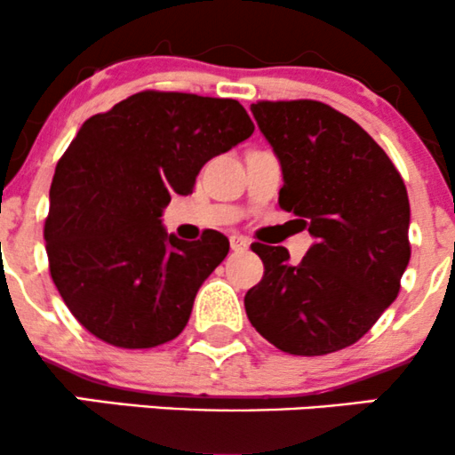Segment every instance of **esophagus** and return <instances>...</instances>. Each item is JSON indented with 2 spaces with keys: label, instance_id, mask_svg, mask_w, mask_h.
I'll return each mask as SVG.
<instances>
[{
  "label": "esophagus",
  "instance_id": "34e87169",
  "mask_svg": "<svg viewBox=\"0 0 455 455\" xmlns=\"http://www.w3.org/2000/svg\"><path fill=\"white\" fill-rule=\"evenodd\" d=\"M228 242H231V250H235V252H245L250 248V239L243 237V235L235 233L228 237Z\"/></svg>",
  "mask_w": 455,
  "mask_h": 455
}]
</instances>
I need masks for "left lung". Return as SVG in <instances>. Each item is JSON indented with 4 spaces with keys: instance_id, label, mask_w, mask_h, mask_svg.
Returning <instances> with one entry per match:
<instances>
[{
    "instance_id": "obj_1",
    "label": "left lung",
    "mask_w": 455,
    "mask_h": 455,
    "mask_svg": "<svg viewBox=\"0 0 455 455\" xmlns=\"http://www.w3.org/2000/svg\"><path fill=\"white\" fill-rule=\"evenodd\" d=\"M280 160V207L316 239L299 263L254 243L263 280L243 297L265 340L291 355H327L370 331L398 297L411 259L406 186L377 140L316 100L250 107Z\"/></svg>"
}]
</instances>
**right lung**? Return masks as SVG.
Masks as SVG:
<instances>
[{
	"instance_id": "right-lung-1",
	"label": "right lung",
	"mask_w": 455,
	"mask_h": 455,
	"mask_svg": "<svg viewBox=\"0 0 455 455\" xmlns=\"http://www.w3.org/2000/svg\"><path fill=\"white\" fill-rule=\"evenodd\" d=\"M252 132L237 100L180 92L134 93L83 124L57 162L44 239L51 278L87 331L119 348L184 331L228 239H177L162 212L173 195H192L207 160Z\"/></svg>"
}]
</instances>
